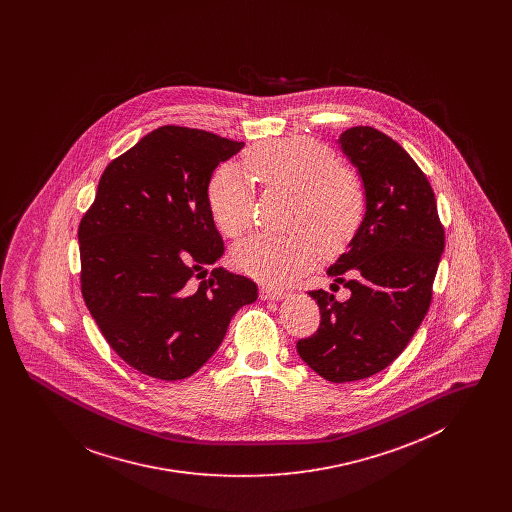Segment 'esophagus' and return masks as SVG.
Segmentation results:
<instances>
[{
    "label": "esophagus",
    "instance_id": "obj_1",
    "mask_svg": "<svg viewBox=\"0 0 512 512\" xmlns=\"http://www.w3.org/2000/svg\"><path fill=\"white\" fill-rule=\"evenodd\" d=\"M259 295H261V299H272V301H278V299H284V297H286V292H284V290H280V288H268V286H263Z\"/></svg>",
    "mask_w": 512,
    "mask_h": 512
}]
</instances>
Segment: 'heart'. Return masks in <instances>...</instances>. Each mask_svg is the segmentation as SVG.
Instances as JSON below:
<instances>
[{"instance_id":"heart-1","label":"heart","mask_w":512,"mask_h":512,"mask_svg":"<svg viewBox=\"0 0 512 512\" xmlns=\"http://www.w3.org/2000/svg\"><path fill=\"white\" fill-rule=\"evenodd\" d=\"M245 169L267 188L293 192L288 234H253L232 249V265L267 284H286L315 267L320 244L338 249L357 232L365 215L361 176L336 165L334 153L322 144L293 138L255 147ZM207 203L217 228L238 238L251 224V180L234 165L219 167L207 190Z\"/></svg>"}]
</instances>
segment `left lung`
Instances as JSON below:
<instances>
[{
    "instance_id": "8db88e82",
    "label": "left lung",
    "mask_w": 512,
    "mask_h": 512,
    "mask_svg": "<svg viewBox=\"0 0 512 512\" xmlns=\"http://www.w3.org/2000/svg\"><path fill=\"white\" fill-rule=\"evenodd\" d=\"M341 153L365 186V215L328 267L332 292L315 290L320 326L297 341L299 357L328 382H355L393 363L426 317L445 247L432 186L390 136L355 126L341 132ZM352 295L338 302L339 284Z\"/></svg>"
}]
</instances>
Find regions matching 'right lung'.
I'll return each instance as SVG.
<instances>
[{
	"mask_svg": "<svg viewBox=\"0 0 512 512\" xmlns=\"http://www.w3.org/2000/svg\"><path fill=\"white\" fill-rule=\"evenodd\" d=\"M242 147L197 128H157L105 169L80 222L86 307L122 361L151 378L192 376L236 311L257 301L245 276L217 267L207 278L224 253L209 182Z\"/></svg>",
	"mask_w": 512,
	"mask_h": 512,
	"instance_id": "right-lung-1",
	"label": "right lung"
}]
</instances>
